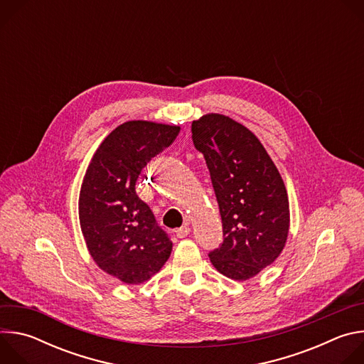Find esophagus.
<instances>
[{"label":"esophagus","mask_w":364,"mask_h":364,"mask_svg":"<svg viewBox=\"0 0 364 364\" xmlns=\"http://www.w3.org/2000/svg\"><path fill=\"white\" fill-rule=\"evenodd\" d=\"M187 235H190V228H188V226H183V228H180V229L176 230V236L180 237V239L186 237Z\"/></svg>","instance_id":"obj_1"}]
</instances>
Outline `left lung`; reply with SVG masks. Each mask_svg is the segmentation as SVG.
Listing matches in <instances>:
<instances>
[{
  "mask_svg": "<svg viewBox=\"0 0 364 364\" xmlns=\"http://www.w3.org/2000/svg\"><path fill=\"white\" fill-rule=\"evenodd\" d=\"M219 203L223 243L209 253L225 277L246 281L281 255L289 230L284 180L253 132L220 114L191 124Z\"/></svg>",
  "mask_w": 364,
  "mask_h": 364,
  "instance_id": "obj_1",
  "label": "left lung"
}]
</instances>
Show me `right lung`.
Returning <instances> with one entry per match:
<instances>
[{
  "instance_id": "right-lung-1",
  "label": "right lung",
  "mask_w": 364,
  "mask_h": 364,
  "mask_svg": "<svg viewBox=\"0 0 364 364\" xmlns=\"http://www.w3.org/2000/svg\"><path fill=\"white\" fill-rule=\"evenodd\" d=\"M180 127L128 121L96 149L79 194V220L96 265L128 285L148 281L170 257L173 242L157 225L135 183Z\"/></svg>"
}]
</instances>
